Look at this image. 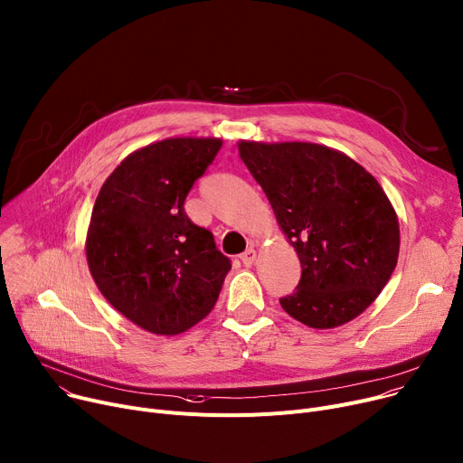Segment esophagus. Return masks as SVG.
Returning a JSON list of instances; mask_svg holds the SVG:
<instances>
[{"instance_id": "1", "label": "esophagus", "mask_w": 463, "mask_h": 463, "mask_svg": "<svg viewBox=\"0 0 463 463\" xmlns=\"http://www.w3.org/2000/svg\"><path fill=\"white\" fill-rule=\"evenodd\" d=\"M255 259H257V251H255L253 248L245 250V251L240 255V260H241L243 266H251V264L255 262Z\"/></svg>"}]
</instances>
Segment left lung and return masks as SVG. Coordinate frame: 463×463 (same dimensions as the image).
I'll return each instance as SVG.
<instances>
[{
	"label": "left lung",
	"instance_id": "obj_1",
	"mask_svg": "<svg viewBox=\"0 0 463 463\" xmlns=\"http://www.w3.org/2000/svg\"><path fill=\"white\" fill-rule=\"evenodd\" d=\"M238 148L301 262L283 309L317 329L361 315L391 279L400 248L396 213L378 180L324 145L241 141Z\"/></svg>",
	"mask_w": 463,
	"mask_h": 463
}]
</instances>
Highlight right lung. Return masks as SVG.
<instances>
[{"label": "right lung", "mask_w": 463, "mask_h": 463, "mask_svg": "<svg viewBox=\"0 0 463 463\" xmlns=\"http://www.w3.org/2000/svg\"><path fill=\"white\" fill-rule=\"evenodd\" d=\"M222 139L171 137L120 162L92 206L87 262L104 298L156 335L186 331L218 301L231 259L186 210Z\"/></svg>", "instance_id": "obj_1"}]
</instances>
